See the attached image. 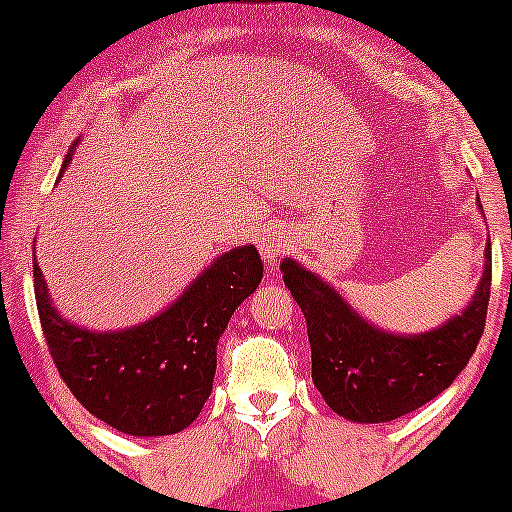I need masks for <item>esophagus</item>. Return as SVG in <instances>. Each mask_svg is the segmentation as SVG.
<instances>
[{"mask_svg": "<svg viewBox=\"0 0 512 512\" xmlns=\"http://www.w3.org/2000/svg\"><path fill=\"white\" fill-rule=\"evenodd\" d=\"M289 247H292V240L282 230H267L260 237V255L267 267H277V260L289 252Z\"/></svg>", "mask_w": 512, "mask_h": 512, "instance_id": "obj_1", "label": "esophagus"}]
</instances>
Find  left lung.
Instances as JSON below:
<instances>
[{
    "mask_svg": "<svg viewBox=\"0 0 512 512\" xmlns=\"http://www.w3.org/2000/svg\"><path fill=\"white\" fill-rule=\"evenodd\" d=\"M478 210L480 200H478ZM485 220V215H483ZM471 302L418 334L381 329L292 257L282 280L307 319L312 381L329 409L354 423H386L421 409L466 369L485 327L490 297V237Z\"/></svg>",
    "mask_w": 512,
    "mask_h": 512,
    "instance_id": "left-lung-1",
    "label": "left lung"
}]
</instances>
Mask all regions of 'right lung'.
Segmentation results:
<instances>
[{
    "mask_svg": "<svg viewBox=\"0 0 512 512\" xmlns=\"http://www.w3.org/2000/svg\"><path fill=\"white\" fill-rule=\"evenodd\" d=\"M76 146L79 141L66 153L61 173ZM260 280L257 247H232L163 312L133 327L96 332L59 312L34 255L36 307L61 379L86 411L138 438L170 436L200 416L213 391L220 337Z\"/></svg>",
    "mask_w": 512,
    "mask_h": 512,
    "instance_id": "right-lung-1",
    "label": "right lung"
}]
</instances>
